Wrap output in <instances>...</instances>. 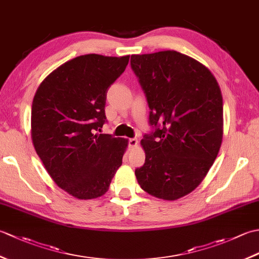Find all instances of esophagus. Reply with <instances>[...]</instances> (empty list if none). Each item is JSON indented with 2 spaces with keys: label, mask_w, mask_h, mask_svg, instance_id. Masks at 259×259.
I'll list each match as a JSON object with an SVG mask.
<instances>
[{
  "label": "esophagus",
  "mask_w": 259,
  "mask_h": 259,
  "mask_svg": "<svg viewBox=\"0 0 259 259\" xmlns=\"http://www.w3.org/2000/svg\"><path fill=\"white\" fill-rule=\"evenodd\" d=\"M128 144H129L130 148H135V147L138 146V140H137L136 138H130L128 140Z\"/></svg>",
  "instance_id": "1"
}]
</instances>
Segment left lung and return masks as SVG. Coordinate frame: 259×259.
<instances>
[{"mask_svg": "<svg viewBox=\"0 0 259 259\" xmlns=\"http://www.w3.org/2000/svg\"><path fill=\"white\" fill-rule=\"evenodd\" d=\"M131 69L149 106L141 146L138 184L151 196L176 200L196 189L216 159L223 140V97L212 73L177 51L134 54Z\"/></svg>", "mask_w": 259, "mask_h": 259, "instance_id": "8db88e82", "label": "left lung"}]
</instances>
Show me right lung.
I'll list each match as a JSON object with an SVG mask.
<instances>
[{
	"mask_svg": "<svg viewBox=\"0 0 259 259\" xmlns=\"http://www.w3.org/2000/svg\"><path fill=\"white\" fill-rule=\"evenodd\" d=\"M128 62L129 56L76 57L49 74L33 99V146L54 183L78 199L106 194L122 163L126 139L97 131L107 122L108 89Z\"/></svg>",
	"mask_w": 259,
	"mask_h": 259,
	"instance_id": "add662e5",
	"label": "right lung"
}]
</instances>
